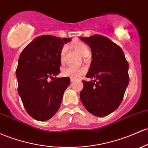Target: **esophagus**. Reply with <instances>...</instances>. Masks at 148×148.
I'll use <instances>...</instances> for the list:
<instances>
[{
	"label": "esophagus",
	"mask_w": 148,
	"mask_h": 148,
	"mask_svg": "<svg viewBox=\"0 0 148 148\" xmlns=\"http://www.w3.org/2000/svg\"><path fill=\"white\" fill-rule=\"evenodd\" d=\"M75 79H72V78H71V83H73V82H75Z\"/></svg>",
	"instance_id": "esophagus-1"
}]
</instances>
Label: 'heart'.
I'll return each instance as SVG.
<instances>
[{
  "label": "heart",
  "instance_id": "1",
  "mask_svg": "<svg viewBox=\"0 0 148 148\" xmlns=\"http://www.w3.org/2000/svg\"><path fill=\"white\" fill-rule=\"evenodd\" d=\"M73 48L76 51L78 52L81 56L83 57H86L89 54V49L87 45L84 44L82 42H77V43L73 44ZM66 51V47L63 46L60 51V62L62 64H64L65 61V54ZM86 72V69L85 67H79L74 68L68 66V67L63 68L62 69V75L63 77H70L72 79H77L79 77L84 75Z\"/></svg>",
  "mask_w": 148,
  "mask_h": 148
}]
</instances>
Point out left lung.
Segmentation results:
<instances>
[{"instance_id":"left-lung-1","label":"left lung","mask_w":148,"mask_h":148,"mask_svg":"<svg viewBox=\"0 0 148 148\" xmlns=\"http://www.w3.org/2000/svg\"><path fill=\"white\" fill-rule=\"evenodd\" d=\"M92 49V60L84 83L81 101L92 114L105 116L118 108L129 82V63L122 49L102 35L81 37Z\"/></svg>"}]
</instances>
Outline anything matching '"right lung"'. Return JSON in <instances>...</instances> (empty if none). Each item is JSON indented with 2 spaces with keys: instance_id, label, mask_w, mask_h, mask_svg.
<instances>
[{
  "instance_id": "right-lung-1",
  "label": "right lung",
  "mask_w": 148,
  "mask_h": 148,
  "mask_svg": "<svg viewBox=\"0 0 148 148\" xmlns=\"http://www.w3.org/2000/svg\"><path fill=\"white\" fill-rule=\"evenodd\" d=\"M70 40L40 36L19 56L16 69L17 90L26 111L36 120L46 121L58 112L70 84L69 77H54L60 72L61 49Z\"/></svg>"
}]
</instances>
